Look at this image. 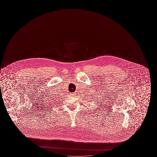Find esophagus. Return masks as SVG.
Wrapping results in <instances>:
<instances>
[{"mask_svg":"<svg viewBox=\"0 0 157 157\" xmlns=\"http://www.w3.org/2000/svg\"><path fill=\"white\" fill-rule=\"evenodd\" d=\"M75 95H76V94H75V92H74V93H72V94H71V95L72 97H74V96H75Z\"/></svg>","mask_w":157,"mask_h":157,"instance_id":"esophagus-1","label":"esophagus"}]
</instances>
